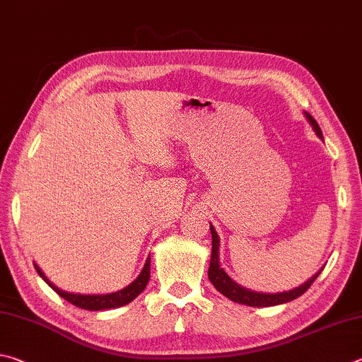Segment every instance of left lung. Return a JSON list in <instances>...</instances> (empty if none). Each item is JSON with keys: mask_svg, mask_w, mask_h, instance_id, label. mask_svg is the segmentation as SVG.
Segmentation results:
<instances>
[{"mask_svg": "<svg viewBox=\"0 0 362 362\" xmlns=\"http://www.w3.org/2000/svg\"><path fill=\"white\" fill-rule=\"evenodd\" d=\"M305 117L308 119L310 125L313 127V130L316 132V135L322 138V132L320 129V125L316 120L310 116L308 112H305ZM210 230H211V261H210V269H208V278L213 283V286L216 288L221 294L226 296L227 299H230L237 303H243V305H250V307H274V305H280V303H286L300 297L308 288L312 286L313 281L318 278L321 274V270L318 274L313 275L308 281L300 284L299 288H294L291 291H284V293H276V294H265V293H256V291L246 289L242 284H238L232 280V278L226 274L224 269L221 267L219 264V237L214 227L210 224Z\"/></svg>", "mask_w": 362, "mask_h": 362, "instance_id": "1", "label": "left lung"}]
</instances>
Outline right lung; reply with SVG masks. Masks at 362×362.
I'll return each instance as SVG.
<instances>
[{
  "label": "right lung",
  "instance_id": "add662e5",
  "mask_svg": "<svg viewBox=\"0 0 362 362\" xmlns=\"http://www.w3.org/2000/svg\"><path fill=\"white\" fill-rule=\"evenodd\" d=\"M35 269L40 276L42 278L44 281H46L50 288H52L57 294L63 299L68 300L69 303H73V305L79 307V308H84V310H92V312H98V310H107V308H119V307H124L127 303H130L135 297H138V294H141L146 284L149 281V276H151V256L146 259V264L141 270V274L138 275V278L129 286L116 291V293H111V294H74V293H66V291H62L60 288H57L54 283L49 281V278L42 274L41 269L37 267L35 264Z\"/></svg>",
  "mask_w": 362,
  "mask_h": 362
}]
</instances>
